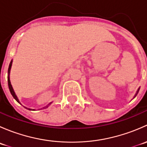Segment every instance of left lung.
I'll return each mask as SVG.
<instances>
[{
  "label": "left lung",
  "mask_w": 147,
  "mask_h": 147,
  "mask_svg": "<svg viewBox=\"0 0 147 147\" xmlns=\"http://www.w3.org/2000/svg\"><path fill=\"white\" fill-rule=\"evenodd\" d=\"M139 89H140V88H139V89H138V90H137V93H136V94H135V96H134V97H136V96H137V95L138 92H139Z\"/></svg>",
  "instance_id": "8db88e82"
}]
</instances>
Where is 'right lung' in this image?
Listing matches in <instances>:
<instances>
[{"instance_id": "obj_1", "label": "right lung", "mask_w": 147, "mask_h": 147, "mask_svg": "<svg viewBox=\"0 0 147 147\" xmlns=\"http://www.w3.org/2000/svg\"><path fill=\"white\" fill-rule=\"evenodd\" d=\"M12 63H13V60H12L11 61H10V65H9V67H8V87H9L10 92V93H11L12 96H13V98H14L15 100H16V101H17L18 102V103H20V102H19V100H18V97H17V96H16V93H15L14 90H13V87H12V85H11V83H10V76H9V75H10V69H11ZM52 102H50V103H49L48 105H47V106L44 107H43V109H44V108H47V107L49 106V105H51V104H52ZM26 109H29V110H35V109H30V108H27V107H26Z\"/></svg>"}]
</instances>
